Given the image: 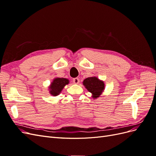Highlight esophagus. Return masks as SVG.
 Returning a JSON list of instances; mask_svg holds the SVG:
<instances>
[{
	"label": "esophagus",
	"instance_id": "obj_1",
	"mask_svg": "<svg viewBox=\"0 0 156 156\" xmlns=\"http://www.w3.org/2000/svg\"><path fill=\"white\" fill-rule=\"evenodd\" d=\"M73 83H75V84H79V78H74L73 79Z\"/></svg>",
	"mask_w": 156,
	"mask_h": 156
}]
</instances>
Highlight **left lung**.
<instances>
[{"label":"left lung","mask_w":156,"mask_h":156,"mask_svg":"<svg viewBox=\"0 0 156 156\" xmlns=\"http://www.w3.org/2000/svg\"><path fill=\"white\" fill-rule=\"evenodd\" d=\"M83 83L88 92L92 93L93 98L100 97L105 88L104 83L96 77H88L84 80Z\"/></svg>","instance_id":"8db88e82"}]
</instances>
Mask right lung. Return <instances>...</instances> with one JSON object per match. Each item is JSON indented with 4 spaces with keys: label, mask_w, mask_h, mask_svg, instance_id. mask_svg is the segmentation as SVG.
I'll return each instance as SVG.
<instances>
[{
    "label": "right lung",
    "mask_w": 156,
    "mask_h": 156,
    "mask_svg": "<svg viewBox=\"0 0 156 156\" xmlns=\"http://www.w3.org/2000/svg\"><path fill=\"white\" fill-rule=\"evenodd\" d=\"M69 80L65 78H55L51 83L49 87V93L52 96H56L62 90L64 87L69 83Z\"/></svg>",
    "instance_id": "add662e5"
}]
</instances>
